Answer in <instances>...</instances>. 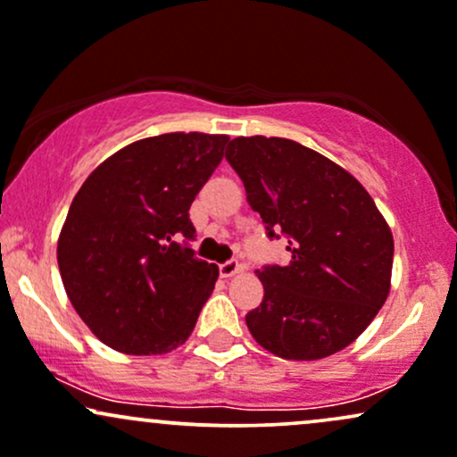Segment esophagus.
<instances>
[{
  "instance_id": "1",
  "label": "esophagus",
  "mask_w": 457,
  "mask_h": 457,
  "mask_svg": "<svg viewBox=\"0 0 457 457\" xmlns=\"http://www.w3.org/2000/svg\"><path fill=\"white\" fill-rule=\"evenodd\" d=\"M242 270H244V265L239 263V261L230 259V261H227V263L220 265V276H222V278H230V276L239 274Z\"/></svg>"
}]
</instances>
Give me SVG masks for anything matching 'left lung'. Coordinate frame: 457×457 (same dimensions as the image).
Wrapping results in <instances>:
<instances>
[{"label":"left lung","mask_w":457,"mask_h":457,"mask_svg":"<svg viewBox=\"0 0 457 457\" xmlns=\"http://www.w3.org/2000/svg\"><path fill=\"white\" fill-rule=\"evenodd\" d=\"M227 160L270 237L289 239V263L256 270L263 300L245 315L250 335L285 361L341 352L391 291V227L356 177L300 142L242 136Z\"/></svg>","instance_id":"8db88e82"}]
</instances>
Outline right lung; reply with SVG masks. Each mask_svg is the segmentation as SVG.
<instances>
[{
  "label": "right lung",
  "instance_id": "1",
  "mask_svg": "<svg viewBox=\"0 0 457 457\" xmlns=\"http://www.w3.org/2000/svg\"><path fill=\"white\" fill-rule=\"evenodd\" d=\"M228 136L174 131L127 145L90 172L58 237L71 304L112 350L160 356L192 335L218 265L192 239L189 204L224 157Z\"/></svg>",
  "mask_w": 457,
  "mask_h": 457
}]
</instances>
